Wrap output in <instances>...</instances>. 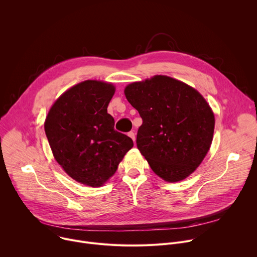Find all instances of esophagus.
I'll list each match as a JSON object with an SVG mask.
<instances>
[{"label":"esophagus","mask_w":257,"mask_h":257,"mask_svg":"<svg viewBox=\"0 0 257 257\" xmlns=\"http://www.w3.org/2000/svg\"><path fill=\"white\" fill-rule=\"evenodd\" d=\"M128 136H129V137H131L133 141H135V133H134L133 131H130V132H128Z\"/></svg>","instance_id":"obj_1"}]
</instances>
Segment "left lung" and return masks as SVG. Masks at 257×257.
I'll use <instances>...</instances> for the list:
<instances>
[{
	"label": "left lung",
	"instance_id": "left-lung-1",
	"mask_svg": "<svg viewBox=\"0 0 257 257\" xmlns=\"http://www.w3.org/2000/svg\"><path fill=\"white\" fill-rule=\"evenodd\" d=\"M141 119L136 144L152 170L168 182L188 177L212 141L214 116L202 95L168 76L158 75L125 88Z\"/></svg>",
	"mask_w": 257,
	"mask_h": 257
}]
</instances>
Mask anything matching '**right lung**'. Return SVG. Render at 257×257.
I'll list each match as a JSON object with an SVG mask.
<instances>
[{
	"label": "right lung",
	"mask_w": 257,
	"mask_h": 257,
	"mask_svg": "<svg viewBox=\"0 0 257 257\" xmlns=\"http://www.w3.org/2000/svg\"><path fill=\"white\" fill-rule=\"evenodd\" d=\"M115 87L86 80L64 92L53 104L45 131L56 161L81 184L97 187L112 177L132 139L115 130L107 104Z\"/></svg>",
	"instance_id": "obj_1"
}]
</instances>
